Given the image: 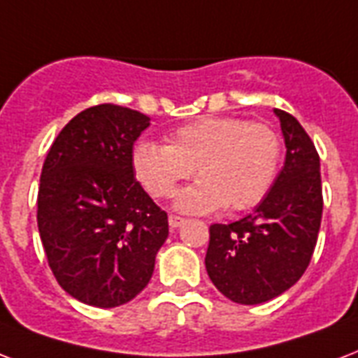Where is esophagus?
Returning a JSON list of instances; mask_svg holds the SVG:
<instances>
[{"label": "esophagus", "mask_w": 358, "mask_h": 358, "mask_svg": "<svg viewBox=\"0 0 358 358\" xmlns=\"http://www.w3.org/2000/svg\"><path fill=\"white\" fill-rule=\"evenodd\" d=\"M184 217H180V215H174V214H171L169 215V225H171V227L173 229H176V227H180V225H184Z\"/></svg>", "instance_id": "esophagus-1"}]
</instances>
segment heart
Listing matches in <instances>:
<instances>
[{
    "label": "heart",
    "mask_w": 358,
    "mask_h": 358,
    "mask_svg": "<svg viewBox=\"0 0 358 358\" xmlns=\"http://www.w3.org/2000/svg\"><path fill=\"white\" fill-rule=\"evenodd\" d=\"M280 159L274 127L233 116L199 118L174 129L167 144L146 141L133 150L136 178L155 199L174 197L195 169L199 182L176 201L189 214L253 208L274 184Z\"/></svg>",
    "instance_id": "obj_1"
}]
</instances>
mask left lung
<instances>
[{
	"label": "left lung",
	"instance_id": "8db88e82",
	"mask_svg": "<svg viewBox=\"0 0 358 358\" xmlns=\"http://www.w3.org/2000/svg\"><path fill=\"white\" fill-rule=\"evenodd\" d=\"M285 138V165L255 212L210 225L206 272L236 304H261L299 282L317 244L323 189L319 154L299 120L274 110Z\"/></svg>",
	"mask_w": 358,
	"mask_h": 358
}]
</instances>
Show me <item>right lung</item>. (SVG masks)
I'll return each mask as SVG.
<instances>
[{
  "label": "right lung",
  "instance_id": "right-lung-1",
  "mask_svg": "<svg viewBox=\"0 0 358 358\" xmlns=\"http://www.w3.org/2000/svg\"><path fill=\"white\" fill-rule=\"evenodd\" d=\"M148 125L138 110L90 106L59 131L43 163L37 225L48 266L90 306L135 299L169 236L167 212L133 173V144Z\"/></svg>",
  "mask_w": 358,
  "mask_h": 358
}]
</instances>
